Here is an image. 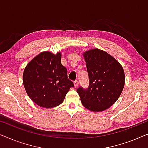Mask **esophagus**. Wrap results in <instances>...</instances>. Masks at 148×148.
<instances>
[{
    "label": "esophagus",
    "mask_w": 148,
    "mask_h": 148,
    "mask_svg": "<svg viewBox=\"0 0 148 148\" xmlns=\"http://www.w3.org/2000/svg\"><path fill=\"white\" fill-rule=\"evenodd\" d=\"M74 86H75V88H77V87L79 86L78 81H75V82H74Z\"/></svg>",
    "instance_id": "obj_1"
}]
</instances>
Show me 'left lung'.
I'll use <instances>...</instances> for the list:
<instances>
[{
	"label": "left lung",
	"mask_w": 148,
	"mask_h": 148,
	"mask_svg": "<svg viewBox=\"0 0 148 148\" xmlns=\"http://www.w3.org/2000/svg\"><path fill=\"white\" fill-rule=\"evenodd\" d=\"M86 62L90 86L87 90L79 88L84 106L93 112L110 108L118 100L125 86V72L115 58L102 50L94 48L83 53Z\"/></svg>",
	"instance_id": "obj_1"
}]
</instances>
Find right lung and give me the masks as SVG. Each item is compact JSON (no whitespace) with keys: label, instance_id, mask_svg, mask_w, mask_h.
Here are the masks:
<instances>
[{"label":"right lung","instance_id":"1","mask_svg":"<svg viewBox=\"0 0 148 148\" xmlns=\"http://www.w3.org/2000/svg\"><path fill=\"white\" fill-rule=\"evenodd\" d=\"M23 82L28 96L45 108L62 104L74 84L67 77L66 69L61 64V52H42L25 66Z\"/></svg>","mask_w":148,"mask_h":148}]
</instances>
